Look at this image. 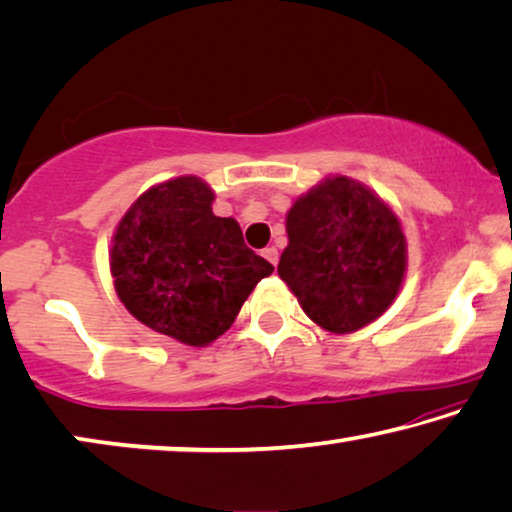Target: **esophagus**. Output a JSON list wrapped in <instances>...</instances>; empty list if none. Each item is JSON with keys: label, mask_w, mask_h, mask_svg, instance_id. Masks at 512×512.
Wrapping results in <instances>:
<instances>
[{"label": "esophagus", "mask_w": 512, "mask_h": 512, "mask_svg": "<svg viewBox=\"0 0 512 512\" xmlns=\"http://www.w3.org/2000/svg\"><path fill=\"white\" fill-rule=\"evenodd\" d=\"M263 256L268 258V261L272 263V265H277L279 263V251L274 249V247H268V249H263Z\"/></svg>", "instance_id": "esophagus-1"}]
</instances>
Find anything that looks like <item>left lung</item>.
Instances as JSON below:
<instances>
[{
  "instance_id": "8db88e82",
  "label": "left lung",
  "mask_w": 512,
  "mask_h": 512,
  "mask_svg": "<svg viewBox=\"0 0 512 512\" xmlns=\"http://www.w3.org/2000/svg\"><path fill=\"white\" fill-rule=\"evenodd\" d=\"M279 277L305 314L332 335H351L385 314L406 277L402 221L379 194L330 175L295 198Z\"/></svg>"
}]
</instances>
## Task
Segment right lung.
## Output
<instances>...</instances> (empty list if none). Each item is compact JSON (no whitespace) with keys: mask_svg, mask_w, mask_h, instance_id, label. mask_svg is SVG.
Instances as JSON below:
<instances>
[{"mask_svg":"<svg viewBox=\"0 0 512 512\" xmlns=\"http://www.w3.org/2000/svg\"><path fill=\"white\" fill-rule=\"evenodd\" d=\"M214 191L180 175L140 194L115 226L110 274L133 318L203 348L231 328L272 265L242 240L233 217L212 212Z\"/></svg>","mask_w":512,"mask_h":512,"instance_id":"1","label":"right lung"}]
</instances>
